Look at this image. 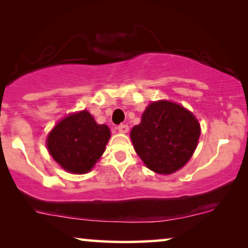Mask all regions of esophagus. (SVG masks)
Wrapping results in <instances>:
<instances>
[{
    "mask_svg": "<svg viewBox=\"0 0 248 248\" xmlns=\"http://www.w3.org/2000/svg\"><path fill=\"white\" fill-rule=\"evenodd\" d=\"M117 129L120 131V133L126 134V133H128V130H129V127H128V124H119V126L117 127Z\"/></svg>",
    "mask_w": 248,
    "mask_h": 248,
    "instance_id": "1",
    "label": "esophagus"
}]
</instances>
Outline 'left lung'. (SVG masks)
<instances>
[{"instance_id":"left-lung-1","label":"left lung","mask_w":248,"mask_h":248,"mask_svg":"<svg viewBox=\"0 0 248 248\" xmlns=\"http://www.w3.org/2000/svg\"><path fill=\"white\" fill-rule=\"evenodd\" d=\"M200 126L194 115L175 103L152 102L140 124L131 129L135 151L147 168L171 174L189 161L197 147Z\"/></svg>"}]
</instances>
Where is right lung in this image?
Returning a JSON list of instances; mask_svg holds the SVG:
<instances>
[{"instance_id":"right-lung-1","label":"right lung","mask_w":248,"mask_h":248,"mask_svg":"<svg viewBox=\"0 0 248 248\" xmlns=\"http://www.w3.org/2000/svg\"><path fill=\"white\" fill-rule=\"evenodd\" d=\"M109 136L106 124H98L89 112L82 111L59 122L49 134L46 146L65 170L84 174L101 158Z\"/></svg>"}]
</instances>
